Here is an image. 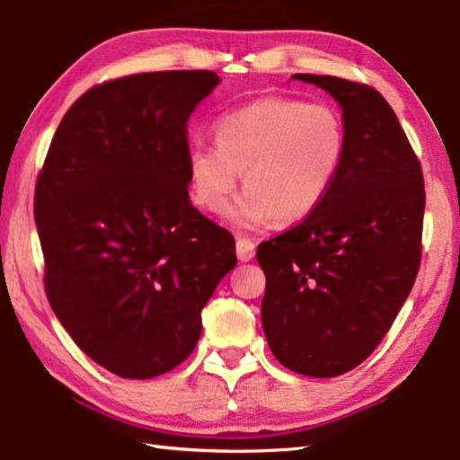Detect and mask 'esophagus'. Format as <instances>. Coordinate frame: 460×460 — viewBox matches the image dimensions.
I'll list each match as a JSON object with an SVG mask.
<instances>
[{"label": "esophagus", "instance_id": "1", "mask_svg": "<svg viewBox=\"0 0 460 460\" xmlns=\"http://www.w3.org/2000/svg\"><path fill=\"white\" fill-rule=\"evenodd\" d=\"M255 258V243L247 237H237V260L252 261Z\"/></svg>", "mask_w": 460, "mask_h": 460}]
</instances>
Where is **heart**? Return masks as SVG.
Wrapping results in <instances>:
<instances>
[{
    "mask_svg": "<svg viewBox=\"0 0 460 460\" xmlns=\"http://www.w3.org/2000/svg\"><path fill=\"white\" fill-rule=\"evenodd\" d=\"M215 144L186 155L194 202L219 211L243 172L245 190L223 217L260 229L276 219L300 223L321 207L345 155V128L329 105L261 97L219 118Z\"/></svg>",
    "mask_w": 460,
    "mask_h": 460,
    "instance_id": "heart-1",
    "label": "heart"
}]
</instances>
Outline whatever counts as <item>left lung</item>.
<instances>
[{
    "label": "left lung",
    "mask_w": 460,
    "mask_h": 460,
    "mask_svg": "<svg viewBox=\"0 0 460 460\" xmlns=\"http://www.w3.org/2000/svg\"><path fill=\"white\" fill-rule=\"evenodd\" d=\"M337 101L345 155L321 207L258 247L261 324L284 367L337 377L367 359L420 268L422 168L394 109L367 84L292 75Z\"/></svg>",
    "instance_id": "obj_1"
}]
</instances>
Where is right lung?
<instances>
[{
  "mask_svg": "<svg viewBox=\"0 0 460 460\" xmlns=\"http://www.w3.org/2000/svg\"><path fill=\"white\" fill-rule=\"evenodd\" d=\"M213 71L123 76L62 118L38 176L46 296L101 367L150 379L197 347L200 310L235 268V239L189 199L186 121Z\"/></svg>",
  "mask_w": 460,
  "mask_h": 460,
  "instance_id": "right-lung-1",
  "label": "right lung"
}]
</instances>
